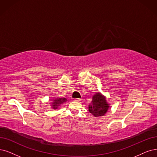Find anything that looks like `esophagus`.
<instances>
[{
  "label": "esophagus",
  "mask_w": 157,
  "mask_h": 157,
  "mask_svg": "<svg viewBox=\"0 0 157 157\" xmlns=\"http://www.w3.org/2000/svg\"><path fill=\"white\" fill-rule=\"evenodd\" d=\"M81 100H82V99H80V98H75V99H74L75 101H81Z\"/></svg>",
  "instance_id": "34e87169"
}]
</instances>
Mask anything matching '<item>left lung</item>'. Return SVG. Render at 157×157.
Listing matches in <instances>:
<instances>
[{
  "label": "left lung",
  "instance_id": "8db88e82",
  "mask_svg": "<svg viewBox=\"0 0 157 157\" xmlns=\"http://www.w3.org/2000/svg\"><path fill=\"white\" fill-rule=\"evenodd\" d=\"M110 104L107 102L106 97L100 92H96L92 96V100L89 105V111L94 117H103L105 115L109 109Z\"/></svg>",
  "mask_w": 157,
  "mask_h": 157
}]
</instances>
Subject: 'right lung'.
<instances>
[{
    "mask_svg": "<svg viewBox=\"0 0 157 157\" xmlns=\"http://www.w3.org/2000/svg\"><path fill=\"white\" fill-rule=\"evenodd\" d=\"M52 102L50 103L51 105V108L54 110L58 109L61 105L67 101L66 98H53Z\"/></svg>",
    "mask_w": 157,
    "mask_h": 157,
    "instance_id": "add662e5",
    "label": "right lung"
}]
</instances>
